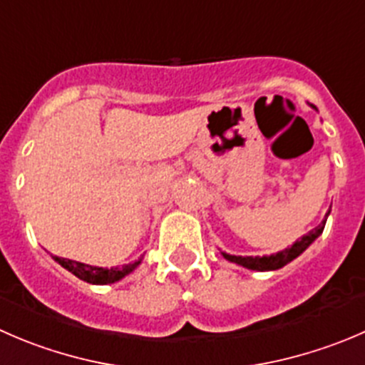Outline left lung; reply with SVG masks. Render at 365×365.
<instances>
[{"mask_svg": "<svg viewBox=\"0 0 365 365\" xmlns=\"http://www.w3.org/2000/svg\"><path fill=\"white\" fill-rule=\"evenodd\" d=\"M330 215V210H328L327 217ZM327 217L321 221L319 226H316L314 230H310L307 235H303L302 239L296 240L291 247H285V250L278 251L274 255H264V257H237V255H228V253H222V257L226 260L233 262V264H239L246 269H253V271H274V269H280L284 265H287L289 262L294 260L296 257L303 253L317 237L323 233L324 225H327Z\"/></svg>", "mask_w": 365, "mask_h": 365, "instance_id": "8db88e82", "label": "left lung"}]
</instances>
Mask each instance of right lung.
<instances>
[{"mask_svg": "<svg viewBox=\"0 0 365 365\" xmlns=\"http://www.w3.org/2000/svg\"><path fill=\"white\" fill-rule=\"evenodd\" d=\"M55 260L62 265L63 269H67L69 272H73L74 277H78L80 280L87 282V284H94V285H107V284H114V282H119L121 278H125L126 274L133 271L137 265L140 264L143 258L139 260L132 262V264H126L123 267H96V265H88V264H81V262L76 260H69V258H60L55 257Z\"/></svg>", "mask_w": 365, "mask_h": 365, "instance_id": "add662e5", "label": "right lung"}]
</instances>
